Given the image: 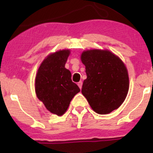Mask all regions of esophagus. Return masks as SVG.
<instances>
[{
    "label": "esophagus",
    "instance_id": "1",
    "mask_svg": "<svg viewBox=\"0 0 153 153\" xmlns=\"http://www.w3.org/2000/svg\"><path fill=\"white\" fill-rule=\"evenodd\" d=\"M78 85L79 86V88H80V89L82 88V81H80L78 82Z\"/></svg>",
    "mask_w": 153,
    "mask_h": 153
}]
</instances>
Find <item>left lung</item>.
<instances>
[{
  "mask_svg": "<svg viewBox=\"0 0 153 153\" xmlns=\"http://www.w3.org/2000/svg\"><path fill=\"white\" fill-rule=\"evenodd\" d=\"M87 78L81 92L91 108L99 114H109L125 100L129 76L122 61L108 50H93L82 53Z\"/></svg>",
  "mask_w": 153,
  "mask_h": 153,
  "instance_id": "8db88e82",
  "label": "left lung"
}]
</instances>
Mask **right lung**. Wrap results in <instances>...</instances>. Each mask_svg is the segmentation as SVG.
Segmentation results:
<instances>
[{"label": "right lung", "mask_w": 153, "mask_h": 153, "mask_svg": "<svg viewBox=\"0 0 153 153\" xmlns=\"http://www.w3.org/2000/svg\"><path fill=\"white\" fill-rule=\"evenodd\" d=\"M70 50L51 54L39 68L35 79L36 96L47 109L57 116L68 109L73 98L80 88L71 80V73L65 68Z\"/></svg>", "instance_id": "add662e5"}]
</instances>
